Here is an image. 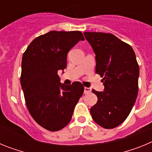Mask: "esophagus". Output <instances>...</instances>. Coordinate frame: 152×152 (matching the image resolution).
Instances as JSON below:
<instances>
[{"label":"esophagus","instance_id":"1","mask_svg":"<svg viewBox=\"0 0 152 152\" xmlns=\"http://www.w3.org/2000/svg\"><path fill=\"white\" fill-rule=\"evenodd\" d=\"M91 92V89L90 88H84V94H89V93Z\"/></svg>","mask_w":152,"mask_h":152}]
</instances>
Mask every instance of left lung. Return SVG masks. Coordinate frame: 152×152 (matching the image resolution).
Listing matches in <instances>:
<instances>
[{
  "label": "left lung",
  "mask_w": 152,
  "mask_h": 152,
  "mask_svg": "<svg viewBox=\"0 0 152 152\" xmlns=\"http://www.w3.org/2000/svg\"><path fill=\"white\" fill-rule=\"evenodd\" d=\"M96 55V73L103 77L104 91L92 92L97 102L91 108L94 121L113 129L126 120L139 91V67L133 49L110 33L84 32Z\"/></svg>",
  "instance_id": "left-lung-1"
}]
</instances>
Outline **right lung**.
<instances>
[{"label": "right lung", "instance_id": "1", "mask_svg": "<svg viewBox=\"0 0 152 152\" xmlns=\"http://www.w3.org/2000/svg\"><path fill=\"white\" fill-rule=\"evenodd\" d=\"M84 38L80 31H50L33 39L23 55L20 84L28 110L39 125L58 131L71 121L84 93L80 82H60L58 70L67 66V55Z\"/></svg>", "mask_w": 152, "mask_h": 152}]
</instances>
